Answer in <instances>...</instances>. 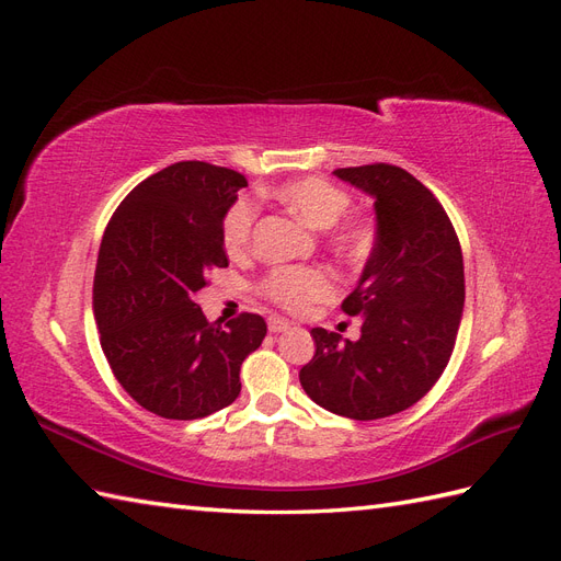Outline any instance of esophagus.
Listing matches in <instances>:
<instances>
[{
	"mask_svg": "<svg viewBox=\"0 0 561 561\" xmlns=\"http://www.w3.org/2000/svg\"><path fill=\"white\" fill-rule=\"evenodd\" d=\"M287 330H290V322H287V320L276 318V316H271V318H268V332L280 334V332H287Z\"/></svg>",
	"mask_w": 561,
	"mask_h": 561,
	"instance_id": "34e87169",
	"label": "esophagus"
}]
</instances>
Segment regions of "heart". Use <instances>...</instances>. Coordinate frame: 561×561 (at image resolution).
<instances>
[{
    "mask_svg": "<svg viewBox=\"0 0 561 561\" xmlns=\"http://www.w3.org/2000/svg\"><path fill=\"white\" fill-rule=\"evenodd\" d=\"M283 206L297 213L313 229H330L334 250L348 262H365L377 245V222L369 215L342 217L351 196L342 186L322 178H299L278 184L268 192ZM260 206L252 198H239L225 213L222 239L229 254L239 257L252 248ZM262 293L287 311H307L311 304L325 301L336 293V280L322 266H276L262 280Z\"/></svg>",
    "mask_w": 561,
    "mask_h": 561,
    "instance_id": "b5f03b06",
    "label": "heart"
}]
</instances>
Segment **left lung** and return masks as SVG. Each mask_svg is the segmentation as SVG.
<instances>
[{
    "label": "left lung",
    "instance_id": "obj_1",
    "mask_svg": "<svg viewBox=\"0 0 561 561\" xmlns=\"http://www.w3.org/2000/svg\"><path fill=\"white\" fill-rule=\"evenodd\" d=\"M334 175L375 198L377 245L342 304L363 318V334L342 342L313 328L316 353L299 381L328 412L375 421L404 412L443 377L466 301L463 254L445 208L404 168L369 163Z\"/></svg>",
    "mask_w": 561,
    "mask_h": 561
}]
</instances>
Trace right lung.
<instances>
[{"label": "right lung", "mask_w": 561, "mask_h": 561, "mask_svg": "<svg viewBox=\"0 0 561 561\" xmlns=\"http://www.w3.org/2000/svg\"><path fill=\"white\" fill-rule=\"evenodd\" d=\"M243 186L231 168L173 163L122 201L100 243V346L116 381L157 416L192 421L229 407L243 360L266 336L257 313L219 325L196 304L208 271L229 266L222 219Z\"/></svg>", "instance_id": "1"}]
</instances>
